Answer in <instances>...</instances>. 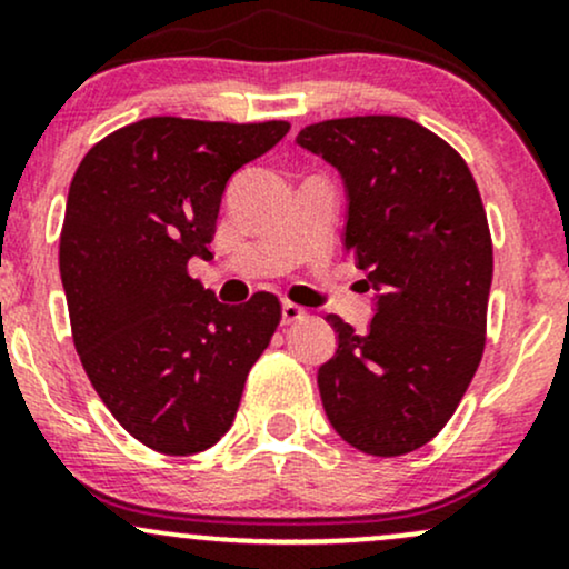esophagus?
<instances>
[{
    "label": "esophagus",
    "mask_w": 569,
    "mask_h": 569,
    "mask_svg": "<svg viewBox=\"0 0 569 569\" xmlns=\"http://www.w3.org/2000/svg\"><path fill=\"white\" fill-rule=\"evenodd\" d=\"M280 312H283V323L286 326L302 321V318L307 316L305 307H299V305H293V302H283V307H280Z\"/></svg>",
    "instance_id": "obj_1"
}]
</instances>
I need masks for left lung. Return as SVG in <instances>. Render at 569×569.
Returning <instances> with one entry per match:
<instances>
[{
    "label": "left lung",
    "mask_w": 569,
    "mask_h": 569,
    "mask_svg": "<svg viewBox=\"0 0 569 569\" xmlns=\"http://www.w3.org/2000/svg\"><path fill=\"white\" fill-rule=\"evenodd\" d=\"M297 143L342 173L345 253L380 291L367 335L326 316L339 337L318 369L326 417L361 452H415L447 426L485 352L492 238L479 187L407 117L323 120Z\"/></svg>",
    "instance_id": "obj_1"
}]
</instances>
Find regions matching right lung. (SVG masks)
Returning a JSON list of instances; mask_svg holds the SVG:
<instances>
[{"instance_id": "right-lung-1", "label": "right lung", "mask_w": 569, "mask_h": 569, "mask_svg": "<svg viewBox=\"0 0 569 569\" xmlns=\"http://www.w3.org/2000/svg\"><path fill=\"white\" fill-rule=\"evenodd\" d=\"M289 122L147 117L101 139L69 187L58 264L84 375L143 447L198 455L227 433L280 323L276 293L221 305L189 276L230 176Z\"/></svg>"}]
</instances>
